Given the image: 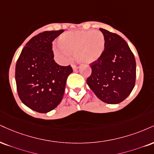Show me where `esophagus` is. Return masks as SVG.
<instances>
[{
	"label": "esophagus",
	"mask_w": 154,
	"mask_h": 154,
	"mask_svg": "<svg viewBox=\"0 0 154 154\" xmlns=\"http://www.w3.org/2000/svg\"><path fill=\"white\" fill-rule=\"evenodd\" d=\"M72 69H73L74 71H75V70L78 69H79V66H76V65H72Z\"/></svg>",
	"instance_id": "34e87169"
}]
</instances>
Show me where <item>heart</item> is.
Wrapping results in <instances>:
<instances>
[{
  "label": "heart",
  "instance_id": "1",
  "mask_svg": "<svg viewBox=\"0 0 154 154\" xmlns=\"http://www.w3.org/2000/svg\"><path fill=\"white\" fill-rule=\"evenodd\" d=\"M58 46L54 47L55 56L62 63H67L75 51L79 62L91 64L103 55L105 48V36L99 31H72L61 35Z\"/></svg>",
  "mask_w": 154,
  "mask_h": 154
}]
</instances>
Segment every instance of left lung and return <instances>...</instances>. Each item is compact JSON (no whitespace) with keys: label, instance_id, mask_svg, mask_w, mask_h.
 I'll return each mask as SVG.
<instances>
[{"label":"left lung","instance_id":"obj_1","mask_svg":"<svg viewBox=\"0 0 154 154\" xmlns=\"http://www.w3.org/2000/svg\"><path fill=\"white\" fill-rule=\"evenodd\" d=\"M100 30L105 36V51L100 58L90 64L92 74L87 83L100 100L118 104L130 95L134 88L136 59L121 36L104 29Z\"/></svg>","mask_w":154,"mask_h":154}]
</instances>
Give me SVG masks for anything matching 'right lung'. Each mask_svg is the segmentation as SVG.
I'll list each match as a JSON object with an SVG mask.
<instances>
[{
    "label": "right lung",
    "instance_id": "right-lung-1",
    "mask_svg": "<svg viewBox=\"0 0 154 154\" xmlns=\"http://www.w3.org/2000/svg\"><path fill=\"white\" fill-rule=\"evenodd\" d=\"M64 30L40 33L22 50L16 65L18 96L24 105L41 113L54 110L62 101L71 66L55 62L52 42Z\"/></svg>",
    "mask_w": 154,
    "mask_h": 154
}]
</instances>
